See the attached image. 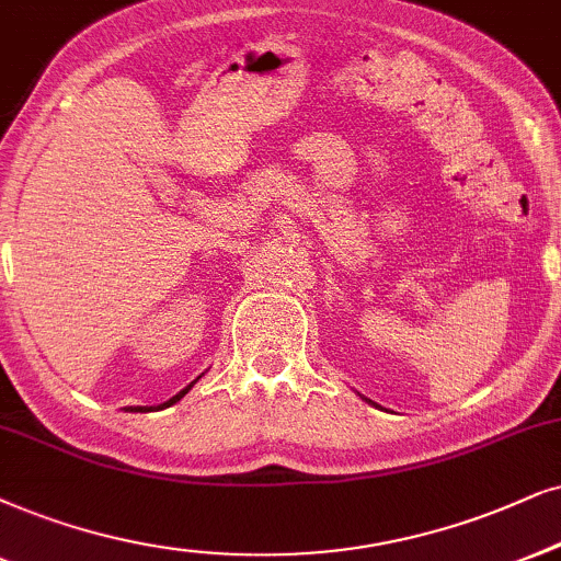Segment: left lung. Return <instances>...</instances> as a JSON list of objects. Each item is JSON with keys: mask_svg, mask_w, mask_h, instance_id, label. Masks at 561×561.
I'll return each instance as SVG.
<instances>
[{"mask_svg": "<svg viewBox=\"0 0 561 561\" xmlns=\"http://www.w3.org/2000/svg\"><path fill=\"white\" fill-rule=\"evenodd\" d=\"M365 401H367V399H365ZM367 403H373V401H367Z\"/></svg>", "mask_w": 561, "mask_h": 561, "instance_id": "8db88e82", "label": "left lung"}]
</instances>
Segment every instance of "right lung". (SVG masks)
Wrapping results in <instances>:
<instances>
[{"mask_svg":"<svg viewBox=\"0 0 561 561\" xmlns=\"http://www.w3.org/2000/svg\"><path fill=\"white\" fill-rule=\"evenodd\" d=\"M198 378H202V375H198ZM198 378H196V380H198ZM196 380H194V382H196ZM194 382H188V386H186V388H183V391H179V393H175V396H173V399H168L165 403H160V407H158V409H168V407H173V403H179V401L183 399V396H186V393L191 391V388H194ZM152 409H154V407H129V409H126V411H152Z\"/></svg>","mask_w":561,"mask_h":561,"instance_id":"add662e5","label":"right lung"}]
</instances>
